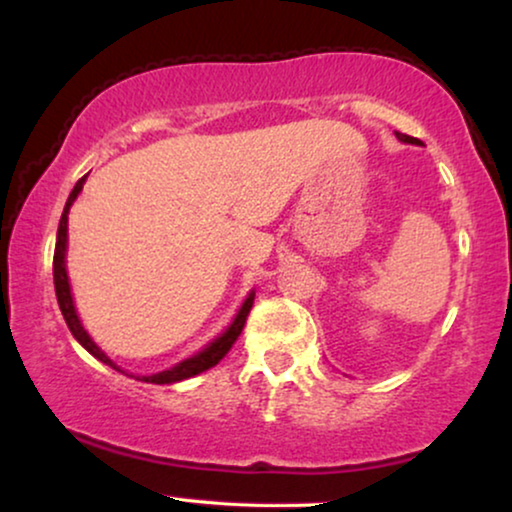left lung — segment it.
Instances as JSON below:
<instances>
[{"mask_svg":"<svg viewBox=\"0 0 512 512\" xmlns=\"http://www.w3.org/2000/svg\"><path fill=\"white\" fill-rule=\"evenodd\" d=\"M396 137L401 139V142H405V144H422V142H419V139L410 137V135H401V132H396Z\"/></svg>","mask_w":512,"mask_h":512,"instance_id":"obj_1","label":"left lung"}]
</instances>
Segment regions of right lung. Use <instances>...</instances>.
I'll use <instances>...</instances> for the list:
<instances>
[{
	"label": "right lung",
	"instance_id": "add662e5",
	"mask_svg": "<svg viewBox=\"0 0 512 512\" xmlns=\"http://www.w3.org/2000/svg\"><path fill=\"white\" fill-rule=\"evenodd\" d=\"M88 177V174H86ZM86 177H81L76 181L74 191L69 193L67 198V205H65V212L60 216V226H58V240H55V254H53V279H55V296H58V305H60V312L62 317H65L69 331L76 340L81 342L83 349H88L90 354L95 356V359H100L102 363H107L114 370H121L116 366L114 361L109 359L107 354L102 352L100 347L95 345L93 338L86 333V328H83L79 314H76V307H74V298H72V289H69V277H67V268H65V256H67V214H69V207L74 205L76 195L81 193L83 184H86ZM254 296L256 293L251 291L247 300H244L240 312H237V317L233 319V324H230L226 331H223L219 338L209 342L205 349H200L198 354H193L191 359H184L181 363H177L174 368H167L163 373H156V375H146L144 382H151V384H172V382H181V380H188V377L193 375H200L205 373V370L214 368L216 363H219L223 356L230 352V347L235 345V340L240 338L244 324H247V317H249V310L251 305H254ZM123 373V370H121Z\"/></svg>",
	"mask_w": 512,
	"mask_h": 512
}]
</instances>
